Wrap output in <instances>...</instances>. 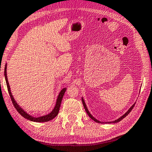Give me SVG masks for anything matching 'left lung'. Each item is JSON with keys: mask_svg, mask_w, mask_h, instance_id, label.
I'll use <instances>...</instances> for the list:
<instances>
[{"mask_svg": "<svg viewBox=\"0 0 152 152\" xmlns=\"http://www.w3.org/2000/svg\"><path fill=\"white\" fill-rule=\"evenodd\" d=\"M82 102H83V106H84V107H85V110H86V113H87V114L88 115V116L91 118V119H92L93 120H94V121L95 122H97V123H102V124H107V123H117V122H120V121H121V120L123 119V118H124L127 115H128L130 112H131V110H132V108L134 107V105H135V103H134L133 105H132V106L129 108V109L128 110V111H127V112L125 113L124 114H123L122 115V116H120L119 118H118V119H116V120H114V121H111V122H102V121H99V120H97L95 118V117H93V115H91V114L90 112H89V111H88V108H87V107H86V103H85V100H84V99H83V97H82Z\"/></svg>", "mask_w": 152, "mask_h": 152, "instance_id": "8db88e82", "label": "left lung"}]
</instances>
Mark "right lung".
<instances>
[{
  "instance_id": "1",
  "label": "right lung",
  "mask_w": 152,
  "mask_h": 152,
  "mask_svg": "<svg viewBox=\"0 0 152 152\" xmlns=\"http://www.w3.org/2000/svg\"><path fill=\"white\" fill-rule=\"evenodd\" d=\"M7 64H5V67H4V78H5L7 89H8V91H9V95H10V97L11 99L12 103H13L14 107H15L17 111L19 112V114H20L21 115H22L24 118L27 119L28 120H30V121L36 122H48V121H50V120H51L53 118H55L57 116V114H58V113H59L60 105H61V103L62 99H63V97H64V93L66 91V88H63L61 89V91L59 92L58 97H57V99L56 103H55V107L53 109L51 112L49 113V114L42 115V116H39V117H34V116H32V115H31L29 114H28V113L26 112V111L23 109V108H21V107L20 106V105H19L18 103L16 102V101L15 100V99H14L13 95H12L10 86H9L8 79H7Z\"/></svg>"
}]
</instances>
